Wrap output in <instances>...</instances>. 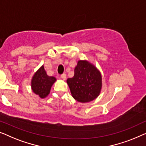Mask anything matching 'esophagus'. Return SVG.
<instances>
[{
  "label": "esophagus",
  "mask_w": 146,
  "mask_h": 146,
  "mask_svg": "<svg viewBox=\"0 0 146 146\" xmlns=\"http://www.w3.org/2000/svg\"><path fill=\"white\" fill-rule=\"evenodd\" d=\"M61 79L65 80V79H66V74L63 73V74H62V75H61Z\"/></svg>",
  "instance_id": "34e87169"
}]
</instances>
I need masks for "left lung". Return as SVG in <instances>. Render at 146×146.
<instances>
[{
    "mask_svg": "<svg viewBox=\"0 0 146 146\" xmlns=\"http://www.w3.org/2000/svg\"><path fill=\"white\" fill-rule=\"evenodd\" d=\"M74 76L67 80L71 95L78 102H87L96 98L102 88L101 73L92 63L78 61Z\"/></svg>",
    "mask_w": 146,
    "mask_h": 146,
    "instance_id": "left-lung-1",
    "label": "left lung"
}]
</instances>
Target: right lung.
<instances>
[{
    "instance_id": "add662e5",
    "label": "right lung",
    "mask_w": 146,
    "mask_h": 146,
    "mask_svg": "<svg viewBox=\"0 0 146 146\" xmlns=\"http://www.w3.org/2000/svg\"><path fill=\"white\" fill-rule=\"evenodd\" d=\"M56 81L54 77H50L47 75L44 65H42L34 73L31 81L32 91L40 98H44L50 93L53 84Z\"/></svg>"
}]
</instances>
